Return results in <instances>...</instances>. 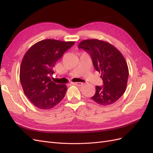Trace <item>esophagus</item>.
Listing matches in <instances>:
<instances>
[{"mask_svg": "<svg viewBox=\"0 0 153 153\" xmlns=\"http://www.w3.org/2000/svg\"><path fill=\"white\" fill-rule=\"evenodd\" d=\"M72 84L73 85H78V86H81V85H82L83 83L82 82H73Z\"/></svg>", "mask_w": 153, "mask_h": 153, "instance_id": "34e87169", "label": "esophagus"}]
</instances>
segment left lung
<instances>
[{"label": "left lung", "mask_w": 153, "mask_h": 153, "mask_svg": "<svg viewBox=\"0 0 153 153\" xmlns=\"http://www.w3.org/2000/svg\"><path fill=\"white\" fill-rule=\"evenodd\" d=\"M78 48L90 55L95 69L101 73L103 84L96 86V93L91 99L103 106L115 103L126 91L129 76L122 53L110 43L95 39L81 41Z\"/></svg>", "instance_id": "left-lung-1"}]
</instances>
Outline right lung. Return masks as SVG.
<instances>
[{
    "label": "right lung",
    "mask_w": 153,
    "mask_h": 153,
    "mask_svg": "<svg viewBox=\"0 0 153 153\" xmlns=\"http://www.w3.org/2000/svg\"><path fill=\"white\" fill-rule=\"evenodd\" d=\"M74 44L73 41L47 39L32 46L25 54L20 67V82L25 96L37 108H52L64 98L66 85L53 82L51 76L55 63Z\"/></svg>",
    "instance_id": "obj_1"
}]
</instances>
